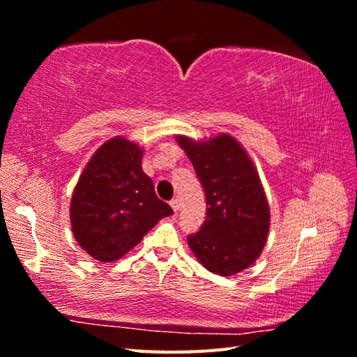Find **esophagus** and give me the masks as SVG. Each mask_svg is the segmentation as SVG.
Here are the masks:
<instances>
[{"label":"esophagus","mask_w":357,"mask_h":357,"mask_svg":"<svg viewBox=\"0 0 357 357\" xmlns=\"http://www.w3.org/2000/svg\"><path fill=\"white\" fill-rule=\"evenodd\" d=\"M170 206H172V208H173L174 211H178V210H179V199H178V198L172 199V201H170Z\"/></svg>","instance_id":"esophagus-1"}]
</instances>
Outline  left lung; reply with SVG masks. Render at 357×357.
<instances>
[{
	"label": "left lung",
	"mask_w": 357,
	"mask_h": 357,
	"mask_svg": "<svg viewBox=\"0 0 357 357\" xmlns=\"http://www.w3.org/2000/svg\"><path fill=\"white\" fill-rule=\"evenodd\" d=\"M206 192V221L187 238L208 271L231 276L250 267L267 241L270 207L252 159L230 135L196 142L178 136Z\"/></svg>",
	"instance_id": "8db88e82"
}]
</instances>
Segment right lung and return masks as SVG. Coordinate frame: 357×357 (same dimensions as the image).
Wrapping results in <instances>:
<instances>
[{"instance_id":"right-lung-1","label":"right lung","mask_w":357,"mask_h":357,"mask_svg":"<svg viewBox=\"0 0 357 357\" xmlns=\"http://www.w3.org/2000/svg\"><path fill=\"white\" fill-rule=\"evenodd\" d=\"M142 149L123 136L95 151L73 190V236L96 261H118L159 219L173 215L142 172Z\"/></svg>"}]
</instances>
